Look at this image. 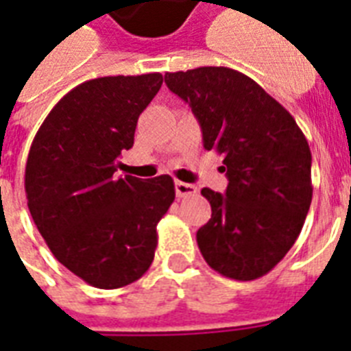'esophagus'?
I'll return each mask as SVG.
<instances>
[{
	"mask_svg": "<svg viewBox=\"0 0 351 351\" xmlns=\"http://www.w3.org/2000/svg\"><path fill=\"white\" fill-rule=\"evenodd\" d=\"M175 191H176V197H178V198H187V197H193V195H197L198 189L193 186V184H186V182H176Z\"/></svg>",
	"mask_w": 351,
	"mask_h": 351,
	"instance_id": "1",
	"label": "esophagus"
}]
</instances>
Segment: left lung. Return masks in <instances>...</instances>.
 <instances>
[{"label": "left lung", "instance_id": "8db88e82", "mask_svg": "<svg viewBox=\"0 0 351 351\" xmlns=\"http://www.w3.org/2000/svg\"><path fill=\"white\" fill-rule=\"evenodd\" d=\"M189 104L204 147L224 154L226 195L204 187L211 219L197 231L200 253L234 280L269 273L291 250L310 209L311 151L293 117L250 76L230 67L165 73Z\"/></svg>", "mask_w": 351, "mask_h": 351}]
</instances>
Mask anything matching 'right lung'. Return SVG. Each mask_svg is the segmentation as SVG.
Returning a JSON list of instances; mask_svg holds the SVG:
<instances>
[{
	"label": "right lung",
	"instance_id": "right-lung-1",
	"mask_svg": "<svg viewBox=\"0 0 351 351\" xmlns=\"http://www.w3.org/2000/svg\"><path fill=\"white\" fill-rule=\"evenodd\" d=\"M162 82L160 73L84 82L52 107L30 145L32 220L52 255L95 288H123L147 271L156 224L175 200L169 175H114Z\"/></svg>",
	"mask_w": 351,
	"mask_h": 351
}]
</instances>
